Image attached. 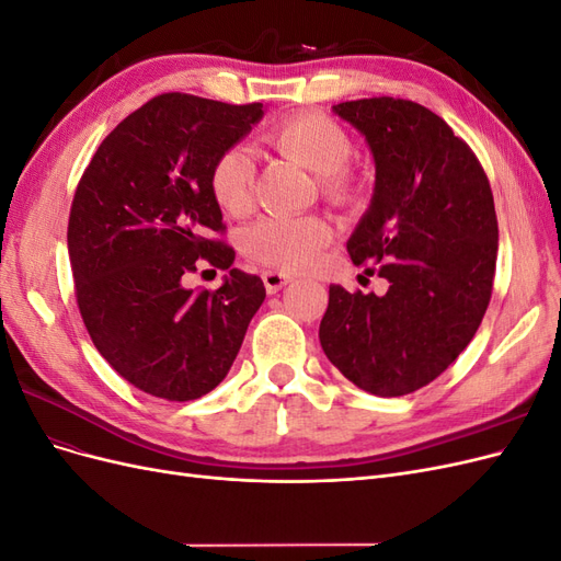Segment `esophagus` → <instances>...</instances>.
I'll list each match as a JSON object with an SVG mask.
<instances>
[{
    "mask_svg": "<svg viewBox=\"0 0 561 561\" xmlns=\"http://www.w3.org/2000/svg\"><path fill=\"white\" fill-rule=\"evenodd\" d=\"M262 278H264V287H266L268 295H276L283 285H287V283L293 280L290 276L280 274V271H264Z\"/></svg>",
    "mask_w": 561,
    "mask_h": 561,
    "instance_id": "obj_1",
    "label": "esophagus"
}]
</instances>
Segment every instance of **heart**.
I'll use <instances>...</instances> for the list:
<instances>
[{"label":"heart","instance_id":"1","mask_svg":"<svg viewBox=\"0 0 561 561\" xmlns=\"http://www.w3.org/2000/svg\"><path fill=\"white\" fill-rule=\"evenodd\" d=\"M266 142L285 157L318 173L320 190L334 203L355 196V180L348 171L353 145L346 130L320 112H299L280 118L266 133ZM254 182L252 154L241 147H227L210 168V192L217 206L241 217L250 210ZM328 219L309 217H264L243 233V252L250 260L280 271L309 268L320 250L332 241Z\"/></svg>","mask_w":561,"mask_h":561}]
</instances>
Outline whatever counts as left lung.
<instances>
[{
	"instance_id": "obj_1",
	"label": "left lung",
	"mask_w": 561,
	"mask_h": 561,
	"mask_svg": "<svg viewBox=\"0 0 561 561\" xmlns=\"http://www.w3.org/2000/svg\"><path fill=\"white\" fill-rule=\"evenodd\" d=\"M332 110L365 135L377 163L375 196L346 250L388 290L330 285L320 346L358 388L398 398L443 375L480 328L496 274L494 194L474 151L423 105L381 95Z\"/></svg>"
}]
</instances>
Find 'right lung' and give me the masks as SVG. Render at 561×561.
I'll return each instance as SVG.
<instances>
[{"label":"right lung","instance_id":"1","mask_svg":"<svg viewBox=\"0 0 561 561\" xmlns=\"http://www.w3.org/2000/svg\"><path fill=\"white\" fill-rule=\"evenodd\" d=\"M262 114V103L161 93L100 142L77 184L67 222L77 307L100 355L142 393H210L266 297L241 268L217 291L181 285L201 263L233 264V248L215 239L227 227L210 168Z\"/></svg>","mask_w":561,"mask_h":561}]
</instances>
